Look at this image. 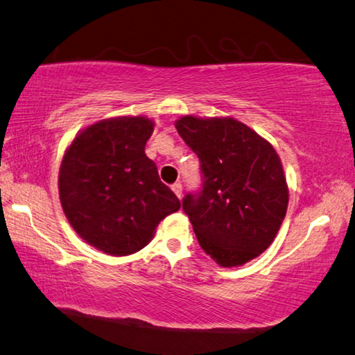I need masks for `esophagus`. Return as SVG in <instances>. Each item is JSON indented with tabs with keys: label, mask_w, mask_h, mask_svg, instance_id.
Returning a JSON list of instances; mask_svg holds the SVG:
<instances>
[{
	"label": "esophagus",
	"mask_w": 355,
	"mask_h": 355,
	"mask_svg": "<svg viewBox=\"0 0 355 355\" xmlns=\"http://www.w3.org/2000/svg\"><path fill=\"white\" fill-rule=\"evenodd\" d=\"M171 190L174 191V195H176L178 198H181V195H182V184L181 182H174L171 185Z\"/></svg>",
	"instance_id": "1"
}]
</instances>
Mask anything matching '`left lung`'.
Here are the masks:
<instances>
[{
    "instance_id": "left-lung-1",
    "label": "left lung",
    "mask_w": 355,
    "mask_h": 355,
    "mask_svg": "<svg viewBox=\"0 0 355 355\" xmlns=\"http://www.w3.org/2000/svg\"><path fill=\"white\" fill-rule=\"evenodd\" d=\"M174 124L201 162L202 187L182 200L200 246L226 268L256 259L275 241L288 206L275 148L235 118L187 115Z\"/></svg>"
}]
</instances>
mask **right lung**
Returning a JSON list of instances; mask_svg holds the SVG:
<instances>
[{
	"label": "right lung",
	"mask_w": 355,
	"mask_h": 355,
	"mask_svg": "<svg viewBox=\"0 0 355 355\" xmlns=\"http://www.w3.org/2000/svg\"><path fill=\"white\" fill-rule=\"evenodd\" d=\"M153 130L145 116L107 118L85 128L62 159L59 196L67 220L110 256L140 251L159 223L181 209L145 154Z\"/></svg>",
	"instance_id": "right-lung-1"
}]
</instances>
